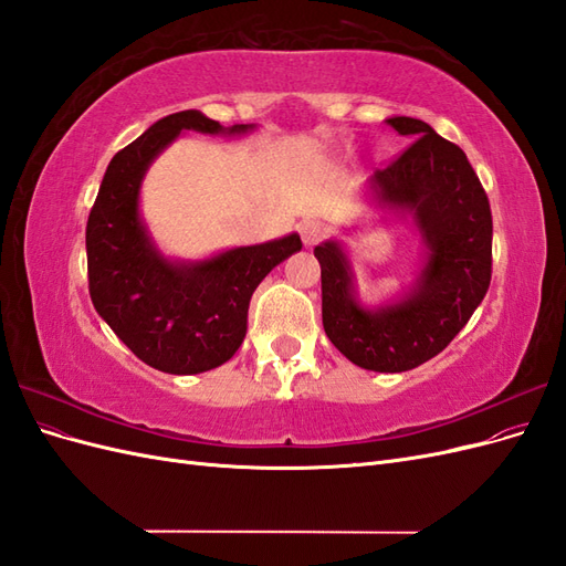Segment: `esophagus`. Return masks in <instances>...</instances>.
<instances>
[{"instance_id": "1", "label": "esophagus", "mask_w": 566, "mask_h": 566, "mask_svg": "<svg viewBox=\"0 0 566 566\" xmlns=\"http://www.w3.org/2000/svg\"><path fill=\"white\" fill-rule=\"evenodd\" d=\"M300 235H302V243L306 248H312L316 243H321L325 235H328V229H325V224H321V221H302L300 224Z\"/></svg>"}]
</instances>
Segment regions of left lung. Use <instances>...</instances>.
<instances>
[{
  "label": "left lung",
  "mask_w": 566,
  "mask_h": 566,
  "mask_svg": "<svg viewBox=\"0 0 566 566\" xmlns=\"http://www.w3.org/2000/svg\"><path fill=\"white\" fill-rule=\"evenodd\" d=\"M410 146L370 177L373 191L416 219L427 262L416 287L391 306L364 310L352 271L333 241L316 245L323 328L352 364L378 373L410 370L449 347L491 283L493 221L482 181L460 146L416 117H389Z\"/></svg>",
  "instance_id": "8db88e82"
}]
</instances>
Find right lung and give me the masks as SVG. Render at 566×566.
Masks as SVG:
<instances>
[{
	"label": "right lung",
	"instance_id": "obj_1",
	"mask_svg": "<svg viewBox=\"0 0 566 566\" xmlns=\"http://www.w3.org/2000/svg\"><path fill=\"white\" fill-rule=\"evenodd\" d=\"M241 134L198 111L150 125L115 153L87 221V271L94 310L150 368L193 375L212 370L243 345L254 287L302 241L290 233L262 245L233 248L196 264L167 262L139 219V186L148 165L179 132Z\"/></svg>",
	"mask_w": 566,
	"mask_h": 566
}]
</instances>
